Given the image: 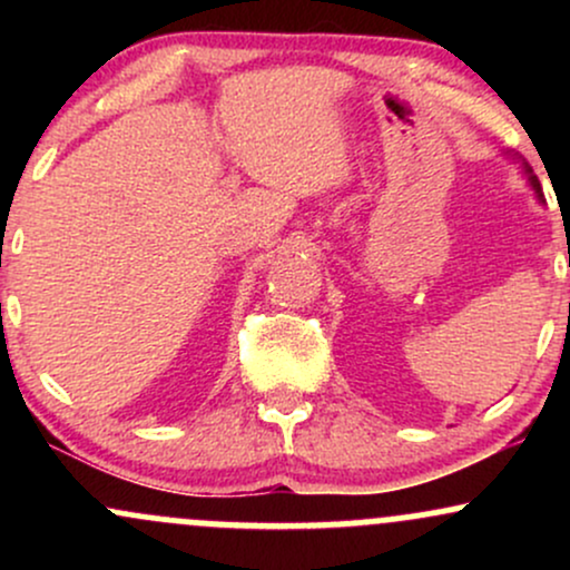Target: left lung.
<instances>
[{
    "mask_svg": "<svg viewBox=\"0 0 570 570\" xmlns=\"http://www.w3.org/2000/svg\"><path fill=\"white\" fill-rule=\"evenodd\" d=\"M503 155H509V158H512V160H517V163H520V168H522V174H525L528 185H531V187H533V193H535V200H539V203H544V193H541V185H539V179H535V176H533V168H531V166H528V163H525V160H522V158H517V155H512V153H503ZM568 252H570V248H568Z\"/></svg>",
    "mask_w": 570,
    "mask_h": 570,
    "instance_id": "left-lung-1",
    "label": "left lung"
}]
</instances>
